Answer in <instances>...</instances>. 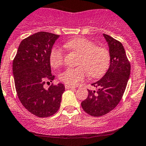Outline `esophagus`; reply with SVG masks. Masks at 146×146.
<instances>
[{
  "label": "esophagus",
  "mask_w": 146,
  "mask_h": 146,
  "mask_svg": "<svg viewBox=\"0 0 146 146\" xmlns=\"http://www.w3.org/2000/svg\"><path fill=\"white\" fill-rule=\"evenodd\" d=\"M64 87H65V89H74V86H70V85H67V84H66L65 86H64Z\"/></svg>",
  "instance_id": "esophagus-1"
}]
</instances>
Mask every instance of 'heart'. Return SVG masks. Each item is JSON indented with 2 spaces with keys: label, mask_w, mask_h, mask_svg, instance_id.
Wrapping results in <instances>:
<instances>
[{
  "label": "heart",
  "mask_w": 146,
  "mask_h": 146,
  "mask_svg": "<svg viewBox=\"0 0 146 146\" xmlns=\"http://www.w3.org/2000/svg\"><path fill=\"white\" fill-rule=\"evenodd\" d=\"M65 46L80 54L76 68H68L59 76L61 82L70 86H76L89 75L93 79L103 76L109 70L111 54L106 47L96 46V43L85 37H75L67 42ZM64 54L61 48L54 47L50 53V65L54 68L64 63Z\"/></svg>",
  "instance_id": "obj_1"
}]
</instances>
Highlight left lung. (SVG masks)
Returning a JSON list of instances; mask_svg holds the SVG:
<instances>
[{"label":"left lung","mask_w":146,"mask_h":146,"mask_svg":"<svg viewBox=\"0 0 146 146\" xmlns=\"http://www.w3.org/2000/svg\"><path fill=\"white\" fill-rule=\"evenodd\" d=\"M109 47L111 64L104 76L92 84L97 91L88 89L87 98L82 102V109L92 116H102L113 110L121 100L131 73V64L123 44L104 34Z\"/></svg>","instance_id":"8db88e82"}]
</instances>
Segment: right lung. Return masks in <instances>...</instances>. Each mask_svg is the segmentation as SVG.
Here are the masks:
<instances>
[{
	"mask_svg": "<svg viewBox=\"0 0 146 146\" xmlns=\"http://www.w3.org/2000/svg\"><path fill=\"white\" fill-rule=\"evenodd\" d=\"M58 35L39 32L26 37L20 44L13 62V73L17 94L23 106L40 118L52 116L59 110L62 84L43 86L54 79L49 57Z\"/></svg>",
	"mask_w": 146,
	"mask_h": 146,
	"instance_id": "right-lung-1",
	"label": "right lung"
}]
</instances>
